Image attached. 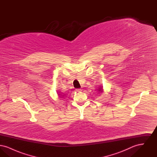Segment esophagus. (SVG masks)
<instances>
[{
	"label": "esophagus",
	"instance_id": "esophagus-1",
	"mask_svg": "<svg viewBox=\"0 0 157 157\" xmlns=\"http://www.w3.org/2000/svg\"><path fill=\"white\" fill-rule=\"evenodd\" d=\"M76 90L77 92H80V91H81V90H81V89H76Z\"/></svg>",
	"mask_w": 157,
	"mask_h": 157
}]
</instances>
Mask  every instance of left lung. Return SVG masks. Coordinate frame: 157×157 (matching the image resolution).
<instances>
[{"mask_svg":"<svg viewBox=\"0 0 157 157\" xmlns=\"http://www.w3.org/2000/svg\"><path fill=\"white\" fill-rule=\"evenodd\" d=\"M98 93H102L103 92H104V89H103V86H102V85H100L99 86V87L98 88Z\"/></svg>","mask_w":157,"mask_h":157,"instance_id":"8db88e82","label":"left lung"}]
</instances>
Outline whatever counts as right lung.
Wrapping results in <instances>:
<instances>
[{"instance_id":"1","label":"right lung","mask_w":157,"mask_h":157,"mask_svg":"<svg viewBox=\"0 0 157 157\" xmlns=\"http://www.w3.org/2000/svg\"><path fill=\"white\" fill-rule=\"evenodd\" d=\"M63 96H64V95H63Z\"/></svg>"}]
</instances>
